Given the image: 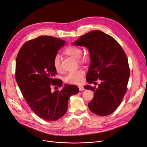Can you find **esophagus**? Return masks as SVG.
I'll list each match as a JSON object with an SVG mask.
<instances>
[{"label":"esophagus","instance_id":"obj_1","mask_svg":"<svg viewBox=\"0 0 147 147\" xmlns=\"http://www.w3.org/2000/svg\"><path fill=\"white\" fill-rule=\"evenodd\" d=\"M78 88H79L80 91H83V90H85L84 87L83 86H79V87H78Z\"/></svg>","mask_w":147,"mask_h":147}]
</instances>
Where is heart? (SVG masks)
Returning a JSON list of instances; mask_svg holds the SVG:
<instances>
[{
    "instance_id": "heart-1",
    "label": "heart",
    "mask_w": 147,
    "mask_h": 147,
    "mask_svg": "<svg viewBox=\"0 0 147 147\" xmlns=\"http://www.w3.org/2000/svg\"><path fill=\"white\" fill-rule=\"evenodd\" d=\"M65 53L74 59H78V62L81 64H86L89 61V57L87 55H81L82 50L79 47L69 46L65 50ZM53 66L57 72L61 73L62 72L63 69L60 63V57L58 55L54 58ZM84 75L85 71L82 69H79L69 73L65 78V81L71 84H80L83 82Z\"/></svg>"
}]
</instances>
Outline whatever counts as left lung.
<instances>
[{
  "mask_svg": "<svg viewBox=\"0 0 147 147\" xmlns=\"http://www.w3.org/2000/svg\"><path fill=\"white\" fill-rule=\"evenodd\" d=\"M72 44L86 47L89 51L91 63L87 82L101 81L98 88L84 87L94 92L88 103L90 110L100 116L111 114L119 107L127 90L130 69L123 49L114 38L99 30L85 34Z\"/></svg>",
  "mask_w": 147,
  "mask_h": 147,
  "instance_id": "left-lung-1",
  "label": "left lung"
}]
</instances>
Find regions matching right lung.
I'll return each mask as SVG.
<instances>
[{
    "instance_id": "add662e5",
    "label": "right lung",
    "mask_w": 147,
    "mask_h": 147,
    "mask_svg": "<svg viewBox=\"0 0 147 147\" xmlns=\"http://www.w3.org/2000/svg\"><path fill=\"white\" fill-rule=\"evenodd\" d=\"M65 40L40 36L27 41L17 54L16 79L23 96L33 113L45 121H54L67 110L70 96L77 94L78 87L66 84L60 91L51 92L52 86H62L55 78L53 60Z\"/></svg>"
}]
</instances>
